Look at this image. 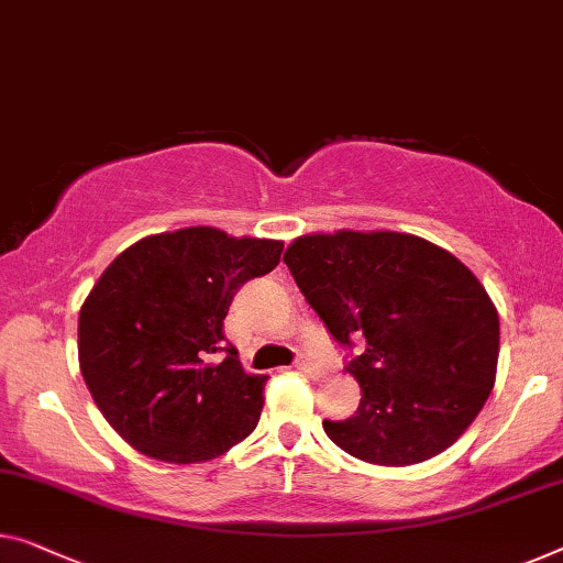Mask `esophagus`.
Returning <instances> with one entry per match:
<instances>
[{
    "label": "esophagus",
    "instance_id": "esophagus-1",
    "mask_svg": "<svg viewBox=\"0 0 563 563\" xmlns=\"http://www.w3.org/2000/svg\"><path fill=\"white\" fill-rule=\"evenodd\" d=\"M296 368H300V372H306V374H316L318 372V364L310 362L308 356H298L296 358Z\"/></svg>",
    "mask_w": 563,
    "mask_h": 563
}]
</instances>
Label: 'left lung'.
<instances>
[{
	"label": "left lung",
	"mask_w": 563,
	"mask_h": 563,
	"mask_svg": "<svg viewBox=\"0 0 563 563\" xmlns=\"http://www.w3.org/2000/svg\"><path fill=\"white\" fill-rule=\"evenodd\" d=\"M285 265L341 346L364 335L346 372L354 417L323 430L364 463L405 467L463 434L496 384L500 323L481 280L432 242L405 232L303 234Z\"/></svg>",
	"instance_id": "obj_1"
}]
</instances>
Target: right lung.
<instances>
[{
  "mask_svg": "<svg viewBox=\"0 0 563 563\" xmlns=\"http://www.w3.org/2000/svg\"><path fill=\"white\" fill-rule=\"evenodd\" d=\"M280 253V240L184 228L133 242L106 267L80 308L78 358L100 415L131 448L207 463L255 430L267 376L242 368L224 318Z\"/></svg>",
  "mask_w": 563,
  "mask_h": 563,
  "instance_id": "1",
  "label": "right lung"
}]
</instances>
